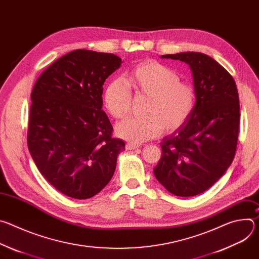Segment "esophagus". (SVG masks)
I'll list each match as a JSON object with an SVG mask.
<instances>
[{
	"label": "esophagus",
	"instance_id": "esophagus-1",
	"mask_svg": "<svg viewBox=\"0 0 259 259\" xmlns=\"http://www.w3.org/2000/svg\"><path fill=\"white\" fill-rule=\"evenodd\" d=\"M141 146V144H136V143H133V142H128L127 144H126V150H129V151H131V150H135V149H137V147H140Z\"/></svg>",
	"mask_w": 259,
	"mask_h": 259
}]
</instances>
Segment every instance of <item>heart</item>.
I'll list each match as a JSON object with an SVG mask.
<instances>
[{
    "mask_svg": "<svg viewBox=\"0 0 259 259\" xmlns=\"http://www.w3.org/2000/svg\"><path fill=\"white\" fill-rule=\"evenodd\" d=\"M149 96L144 117H129L116 125V133L132 142H142L158 136L163 128L167 132L179 129L191 117L195 107V91L190 84L180 81L178 73L157 61L137 65L126 77V82L116 79L103 94L108 114L121 119L129 112L131 93Z\"/></svg>",
    "mask_w": 259,
    "mask_h": 259,
    "instance_id": "heart-1",
    "label": "heart"
}]
</instances>
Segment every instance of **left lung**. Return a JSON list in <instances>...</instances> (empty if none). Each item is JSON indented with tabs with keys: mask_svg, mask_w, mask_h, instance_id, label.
Listing matches in <instances>:
<instances>
[{
	"mask_svg": "<svg viewBox=\"0 0 259 259\" xmlns=\"http://www.w3.org/2000/svg\"><path fill=\"white\" fill-rule=\"evenodd\" d=\"M161 58L190 65L196 103L189 120L163 138L154 174L171 194L193 197L210 189L234 160L240 125L238 89L230 72L206 54L181 52Z\"/></svg>",
	"mask_w": 259,
	"mask_h": 259,
	"instance_id": "left-lung-1",
	"label": "left lung"
}]
</instances>
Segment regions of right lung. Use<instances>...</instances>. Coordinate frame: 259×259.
<instances>
[{
  "label": "right lung",
  "mask_w": 259,
  "mask_h": 259,
  "mask_svg": "<svg viewBox=\"0 0 259 259\" xmlns=\"http://www.w3.org/2000/svg\"><path fill=\"white\" fill-rule=\"evenodd\" d=\"M122 64L112 53L73 50L54 61L31 91L27 145L44 178L63 195L89 199L112 179L125 142L102 110L105 79Z\"/></svg>",
  "instance_id": "1"
}]
</instances>
